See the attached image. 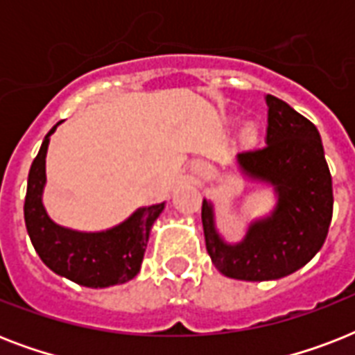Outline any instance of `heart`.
<instances>
[{
    "mask_svg": "<svg viewBox=\"0 0 355 355\" xmlns=\"http://www.w3.org/2000/svg\"><path fill=\"white\" fill-rule=\"evenodd\" d=\"M252 136H254L252 128H247V130H245V138H252Z\"/></svg>",
    "mask_w": 355,
    "mask_h": 355,
    "instance_id": "1",
    "label": "heart"
}]
</instances>
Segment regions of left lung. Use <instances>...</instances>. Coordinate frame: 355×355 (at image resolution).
<instances>
[{
	"mask_svg": "<svg viewBox=\"0 0 355 355\" xmlns=\"http://www.w3.org/2000/svg\"><path fill=\"white\" fill-rule=\"evenodd\" d=\"M263 149L236 156L247 178L275 189L269 216L254 219L241 241L219 234L210 200H202L206 248L221 275L236 280H278L302 269L319 252L334 214L331 175L322 139L313 123L275 96H265Z\"/></svg>",
	"mask_w": 355,
	"mask_h": 355,
	"instance_id": "8db88e82",
	"label": "left lung"
}]
</instances>
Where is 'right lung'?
Wrapping results in <instances>:
<instances>
[{"label": "right lung", "mask_w": 355, "mask_h": 355, "mask_svg": "<svg viewBox=\"0 0 355 355\" xmlns=\"http://www.w3.org/2000/svg\"><path fill=\"white\" fill-rule=\"evenodd\" d=\"M60 123L46 134L29 169L24 216L31 243L53 272L79 286L97 289L125 284L139 272L150 228L166 208V202L138 208L123 223L101 232H80L57 225L47 216L44 188L49 136Z\"/></svg>", "instance_id": "1"}]
</instances>
